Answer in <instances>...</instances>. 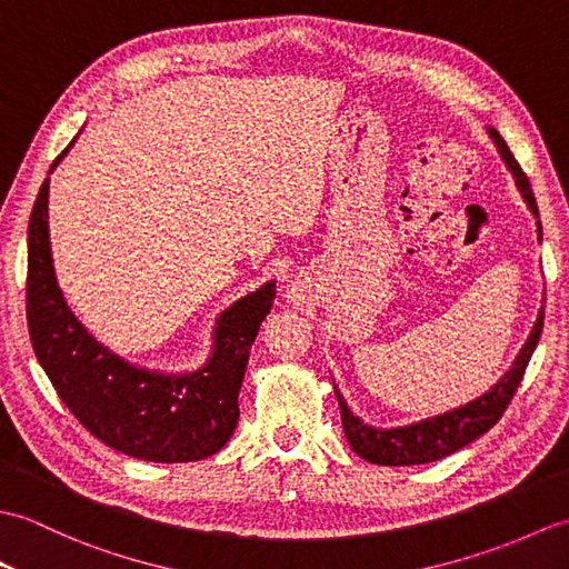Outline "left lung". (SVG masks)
Listing matches in <instances>:
<instances>
[{
    "instance_id": "1",
    "label": "left lung",
    "mask_w": 569,
    "mask_h": 569,
    "mask_svg": "<svg viewBox=\"0 0 569 569\" xmlns=\"http://www.w3.org/2000/svg\"><path fill=\"white\" fill-rule=\"evenodd\" d=\"M489 137L497 143V149L501 153V159L506 168L513 173L518 192H521L530 212L536 214L538 220V204L533 198V190H530V183L526 173L521 171V166L513 159V153L506 147V141L497 129L489 127ZM538 224V234L542 239V227L540 220ZM542 332V308L538 312V320L530 330L526 345L518 352L513 367L503 373V377L491 386L487 393H481L475 401H469L459 408L447 410V413L432 416L426 420L410 422V426L403 428H371L359 416H355L349 410L347 401L342 393L337 391V401H340V413H342V428L347 435V442L352 450L367 459L371 465H386V467H410V465H428L435 462V459H442L447 455H452L457 450H462L465 445L475 442L479 435H485L489 428H493L503 416V410L509 408L511 398L521 383L526 367L530 357L536 352V345L540 340Z\"/></svg>"
}]
</instances>
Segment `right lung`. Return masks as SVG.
Masks as SVG:
<instances>
[{"label": "right lung", "mask_w": 569, "mask_h": 569, "mask_svg": "<svg viewBox=\"0 0 569 569\" xmlns=\"http://www.w3.org/2000/svg\"><path fill=\"white\" fill-rule=\"evenodd\" d=\"M68 149L53 161L51 171ZM276 281L220 312L212 355L190 373L129 365L102 347L60 293L48 239V178L29 217L27 320L36 359L82 428L112 450L147 462H198L222 450L239 420V389Z\"/></svg>", "instance_id": "1"}]
</instances>
